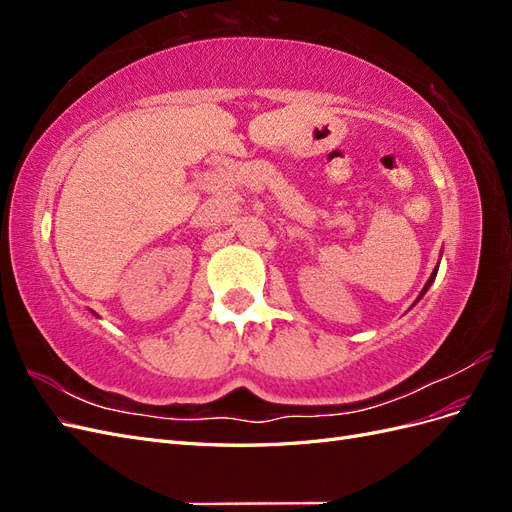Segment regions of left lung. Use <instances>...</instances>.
<instances>
[{
	"mask_svg": "<svg viewBox=\"0 0 512 512\" xmlns=\"http://www.w3.org/2000/svg\"><path fill=\"white\" fill-rule=\"evenodd\" d=\"M436 275H438V267H436V269H433V273H431V277H429V280H427V284H425V288H423V290H421V294H418V299H416V301H421V299H423V297H425V292H427V290H429V286H431V284H433V280H436ZM416 301H414V303H416Z\"/></svg>",
	"mask_w": 512,
	"mask_h": 512,
	"instance_id": "1",
	"label": "left lung"
}]
</instances>
